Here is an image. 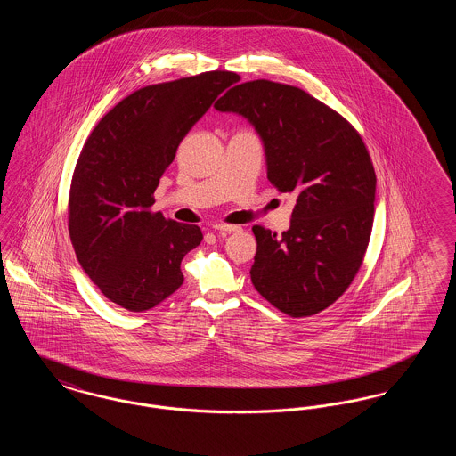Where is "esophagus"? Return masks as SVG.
<instances>
[{
    "label": "esophagus",
    "mask_w": 456,
    "mask_h": 456,
    "mask_svg": "<svg viewBox=\"0 0 456 456\" xmlns=\"http://www.w3.org/2000/svg\"><path fill=\"white\" fill-rule=\"evenodd\" d=\"M212 229H214L216 232L225 234V232H236L240 227H239V225H229V224H216Z\"/></svg>",
    "instance_id": "34e87169"
}]
</instances>
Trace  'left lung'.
I'll return each mask as SVG.
<instances>
[{
    "mask_svg": "<svg viewBox=\"0 0 456 456\" xmlns=\"http://www.w3.org/2000/svg\"><path fill=\"white\" fill-rule=\"evenodd\" d=\"M214 108L255 128L270 183L297 196L282 236L253 227L251 282L292 318L323 311L354 281L370 238L376 174L362 138L307 92L268 80L227 90Z\"/></svg>",
    "mask_w": 456,
    "mask_h": 456,
    "instance_id": "1",
    "label": "left lung"
}]
</instances>
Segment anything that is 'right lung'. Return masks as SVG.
<instances>
[{
  "label": "right lung",
  "instance_id": "right-lung-1",
  "mask_svg": "<svg viewBox=\"0 0 456 456\" xmlns=\"http://www.w3.org/2000/svg\"><path fill=\"white\" fill-rule=\"evenodd\" d=\"M231 71L140 88L90 133L69 190V238L88 279L128 311H147L183 282L181 261L201 242L198 225L152 214L153 191Z\"/></svg>",
  "mask_w": 456,
  "mask_h": 456
}]
</instances>
